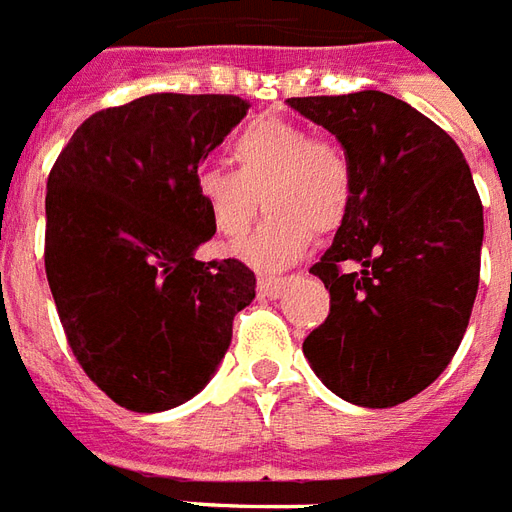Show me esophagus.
<instances>
[{"instance_id": "1", "label": "esophagus", "mask_w": 512, "mask_h": 512, "mask_svg": "<svg viewBox=\"0 0 512 512\" xmlns=\"http://www.w3.org/2000/svg\"><path fill=\"white\" fill-rule=\"evenodd\" d=\"M286 288V278H272V275H261L259 278V294L264 299H278Z\"/></svg>"}]
</instances>
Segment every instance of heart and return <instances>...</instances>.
Returning <instances> with one entry per match:
<instances>
[{"label":"heart","instance_id":"obj_1","mask_svg":"<svg viewBox=\"0 0 512 512\" xmlns=\"http://www.w3.org/2000/svg\"><path fill=\"white\" fill-rule=\"evenodd\" d=\"M237 169L202 164L194 194L221 237L248 232L261 199L267 221L232 248L234 256L261 270L297 261L313 240L343 224L351 205V164L329 140L283 118H259L232 142Z\"/></svg>","mask_w":512,"mask_h":512}]
</instances>
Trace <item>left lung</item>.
<instances>
[{"label": "left lung", "mask_w": 512, "mask_h": 512, "mask_svg": "<svg viewBox=\"0 0 512 512\" xmlns=\"http://www.w3.org/2000/svg\"><path fill=\"white\" fill-rule=\"evenodd\" d=\"M351 164V205L310 267L329 315L307 334L313 372L361 407H394L448 367L478 294L483 205L459 145L383 94L294 96Z\"/></svg>", "instance_id": "1"}]
</instances>
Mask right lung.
<instances>
[{"mask_svg": "<svg viewBox=\"0 0 512 512\" xmlns=\"http://www.w3.org/2000/svg\"><path fill=\"white\" fill-rule=\"evenodd\" d=\"M226 94H148L94 113L48 175L45 272L69 348L134 413L210 383L256 297L242 261H199L215 234L194 172L248 115Z\"/></svg>", "mask_w": 512, "mask_h": 512, "instance_id": "obj_1", "label": "right lung"}]
</instances>
